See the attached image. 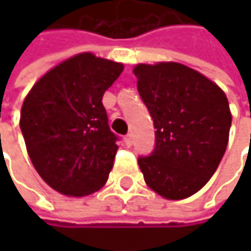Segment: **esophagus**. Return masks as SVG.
Instances as JSON below:
<instances>
[{
  "instance_id": "1",
  "label": "esophagus",
  "mask_w": 251,
  "mask_h": 251,
  "mask_svg": "<svg viewBox=\"0 0 251 251\" xmlns=\"http://www.w3.org/2000/svg\"><path fill=\"white\" fill-rule=\"evenodd\" d=\"M124 142H125L126 147H132V144H133V139H132V135L129 133V135H126L125 138H124Z\"/></svg>"
}]
</instances>
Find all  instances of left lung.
<instances>
[{
    "instance_id": "left-lung-1",
    "label": "left lung",
    "mask_w": 251,
    "mask_h": 251,
    "mask_svg": "<svg viewBox=\"0 0 251 251\" xmlns=\"http://www.w3.org/2000/svg\"><path fill=\"white\" fill-rule=\"evenodd\" d=\"M133 74L155 127V150L138 160L145 183L164 199H186L209 181L226 152L232 119L226 93L178 62L138 64Z\"/></svg>"
}]
</instances>
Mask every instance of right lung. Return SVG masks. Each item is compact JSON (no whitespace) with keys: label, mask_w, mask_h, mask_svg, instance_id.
Masks as SVG:
<instances>
[{"label":"right lung","mask_w":251,"mask_h":251,"mask_svg":"<svg viewBox=\"0 0 251 251\" xmlns=\"http://www.w3.org/2000/svg\"><path fill=\"white\" fill-rule=\"evenodd\" d=\"M124 64L90 52L74 55L40 76L25 96L20 127L39 176L67 196L100 190L118 145L101 103Z\"/></svg>","instance_id":"obj_1"}]
</instances>
